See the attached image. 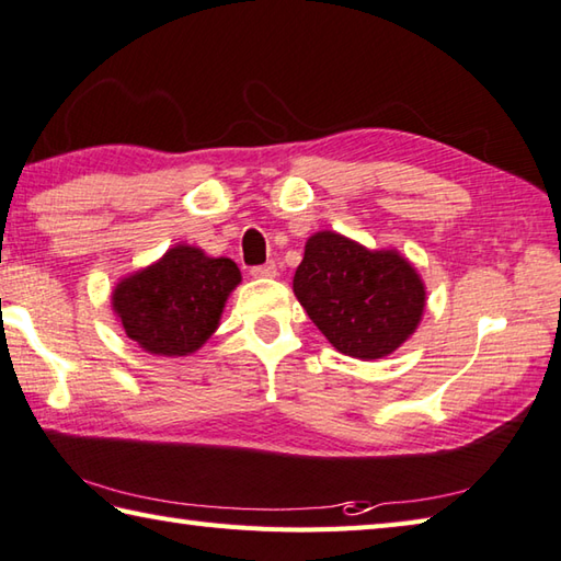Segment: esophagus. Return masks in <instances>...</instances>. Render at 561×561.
<instances>
[{
  "mask_svg": "<svg viewBox=\"0 0 561 561\" xmlns=\"http://www.w3.org/2000/svg\"><path fill=\"white\" fill-rule=\"evenodd\" d=\"M278 273V268H276V263H263V266H253L251 268V276L253 278H273Z\"/></svg>",
  "mask_w": 561,
  "mask_h": 561,
  "instance_id": "34e87169",
  "label": "esophagus"
}]
</instances>
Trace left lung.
<instances>
[{"mask_svg": "<svg viewBox=\"0 0 561 561\" xmlns=\"http://www.w3.org/2000/svg\"><path fill=\"white\" fill-rule=\"evenodd\" d=\"M293 290L330 344L354 358H380L415 332L425 285L396 251H368L334 231L305 244Z\"/></svg>", "mask_w": 561, "mask_h": 561, "instance_id": "obj_1", "label": "left lung"}]
</instances>
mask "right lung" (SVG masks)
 Segmentation results:
<instances>
[{
    "label": "right lung",
    "mask_w": 561,
    "mask_h": 561,
    "mask_svg": "<svg viewBox=\"0 0 561 561\" xmlns=\"http://www.w3.org/2000/svg\"><path fill=\"white\" fill-rule=\"evenodd\" d=\"M241 273L231 259H209L199 249L175 247L114 290V312L126 334L158 356H185L217 330L227 295Z\"/></svg>",
    "instance_id": "add662e5"
}]
</instances>
